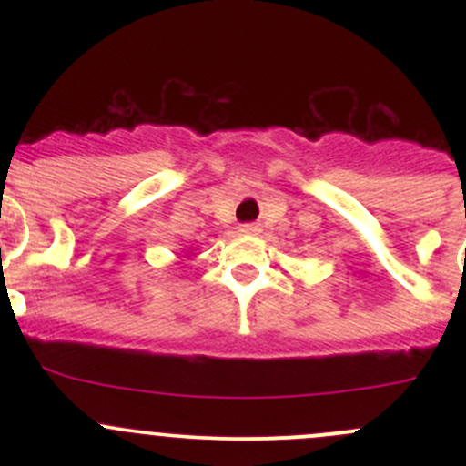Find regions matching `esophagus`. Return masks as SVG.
<instances>
[{
	"label": "esophagus",
	"instance_id": "esophagus-1",
	"mask_svg": "<svg viewBox=\"0 0 466 466\" xmlns=\"http://www.w3.org/2000/svg\"><path fill=\"white\" fill-rule=\"evenodd\" d=\"M238 232H241V234H259V225H257V223H243L241 228H238Z\"/></svg>",
	"mask_w": 466,
	"mask_h": 466
}]
</instances>
